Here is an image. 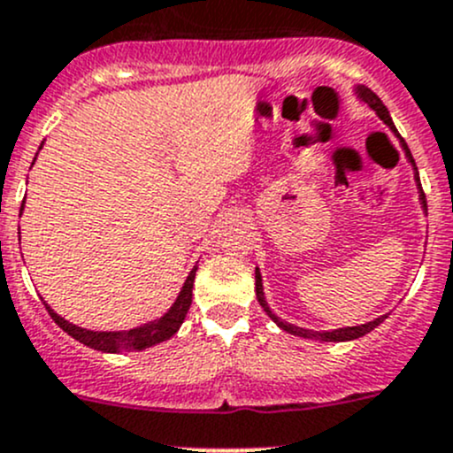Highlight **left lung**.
I'll list each match as a JSON object with an SVG mask.
<instances>
[{"mask_svg":"<svg viewBox=\"0 0 453 453\" xmlns=\"http://www.w3.org/2000/svg\"><path fill=\"white\" fill-rule=\"evenodd\" d=\"M355 94H357V96L361 98V101L368 103V107H372V110L377 111L379 119L383 120V123L388 125L389 129H392L394 136L398 138V142H401V147H403V151H405L407 160H410L411 167H414V178H416V185H418V200H420V207H423V211L427 213V200H425L423 187H420V180H418V169H416V163H414V158H411V151L407 150L405 141H403L401 134H398V132H396V127H394L392 116H389L388 107H385V105H383V101H380V98L377 96V94H374L372 89H370V88H365V85H357V88H355ZM255 293H257V302H259V306H262L264 311H266V315L271 317V319L275 321V324L280 326L281 330H286V333L295 334V337L315 339V342H337V343H339V342H352V339H359V337H364V334L372 333V330L377 328L379 324H383L385 317H388V315H380V317H377V319L368 321V324H361V326H348V328H337V330H308V328H299V326L288 324V321L280 319V317H277L275 312H273L271 308H268L266 297H264V286H262V275H259V268H255Z\"/></svg>","mask_w":453,"mask_h":453,"instance_id":"left-lung-1","label":"left lung"}]
</instances>
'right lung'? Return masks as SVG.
<instances>
[{
  "label": "right lung",
  "instance_id": "add662e5",
  "mask_svg": "<svg viewBox=\"0 0 453 453\" xmlns=\"http://www.w3.org/2000/svg\"><path fill=\"white\" fill-rule=\"evenodd\" d=\"M43 145V142H42ZM42 150V147H39ZM21 211H24V204H21ZM196 271L198 266L191 268L189 277L185 280V286L182 290L178 293L176 302L172 303L167 312H165L160 319L154 321H147V324L136 326V328H129V330H114V333H98V330H88V328H81V326L70 324L65 321L64 317L57 315L46 302V311L48 315L55 319V324L59 326L64 333H68L70 337L76 339L79 343L83 346L94 348V350H101V352H132V350H145V348L156 346V343H163L167 342L169 337L178 333V328L182 326L185 321L187 312H189L191 306V290H194V280H196Z\"/></svg>",
  "mask_w": 453,
  "mask_h": 453
}]
</instances>
